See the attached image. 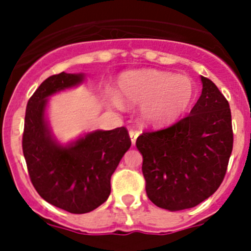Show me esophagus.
<instances>
[{"label": "esophagus", "instance_id": "esophagus-1", "mask_svg": "<svg viewBox=\"0 0 251 251\" xmlns=\"http://www.w3.org/2000/svg\"><path fill=\"white\" fill-rule=\"evenodd\" d=\"M138 136H140V131L130 130V137H131V142H132V144L136 143V140H137Z\"/></svg>", "mask_w": 251, "mask_h": 251}]
</instances>
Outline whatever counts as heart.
<instances>
[{
  "mask_svg": "<svg viewBox=\"0 0 251 251\" xmlns=\"http://www.w3.org/2000/svg\"><path fill=\"white\" fill-rule=\"evenodd\" d=\"M121 100L141 104V119L149 125H165L189 110L197 95L196 82L186 75H175L154 69L135 70L123 74L118 82ZM120 105L118 96L110 97Z\"/></svg>",
  "mask_w": 251,
  "mask_h": 251,
  "instance_id": "obj_1",
  "label": "heart"
}]
</instances>
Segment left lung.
<instances>
[{"mask_svg": "<svg viewBox=\"0 0 251 251\" xmlns=\"http://www.w3.org/2000/svg\"><path fill=\"white\" fill-rule=\"evenodd\" d=\"M203 91L191 114L171 126L144 131L136 141L143 156L148 198L170 211L194 207L222 183L233 148L228 100L201 76Z\"/></svg>", "mask_w": 251, "mask_h": 251, "instance_id": "left-lung-1", "label": "left lung"}]
</instances>
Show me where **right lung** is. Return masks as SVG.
Returning <instances> with one entry per match:
<instances>
[{
	"label": "right lung",
	"instance_id": "1",
	"mask_svg": "<svg viewBox=\"0 0 251 251\" xmlns=\"http://www.w3.org/2000/svg\"><path fill=\"white\" fill-rule=\"evenodd\" d=\"M82 77L63 72L39 86L27 102L22 142L30 181L37 193L72 214L90 212L107 201L111 175L131 146L124 126L87 133L68 147L50 138L45 121L46 98L77 85Z\"/></svg>",
	"mask_w": 251,
	"mask_h": 251
}]
</instances>
